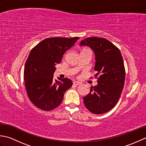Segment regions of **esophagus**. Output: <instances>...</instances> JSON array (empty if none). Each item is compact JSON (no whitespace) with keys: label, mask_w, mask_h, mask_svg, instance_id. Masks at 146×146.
Returning a JSON list of instances; mask_svg holds the SVG:
<instances>
[{"label":"esophagus","mask_w":146,"mask_h":146,"mask_svg":"<svg viewBox=\"0 0 146 146\" xmlns=\"http://www.w3.org/2000/svg\"><path fill=\"white\" fill-rule=\"evenodd\" d=\"M81 84H82V83L80 82H77V81H74L73 82V85H75V86H78V85H80Z\"/></svg>","instance_id":"1"}]
</instances>
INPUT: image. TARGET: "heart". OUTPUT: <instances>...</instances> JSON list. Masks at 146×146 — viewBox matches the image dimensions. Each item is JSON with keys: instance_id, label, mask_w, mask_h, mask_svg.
I'll use <instances>...</instances> for the list:
<instances>
[{"instance_id": "1", "label": "heart", "mask_w": 146, "mask_h": 146, "mask_svg": "<svg viewBox=\"0 0 146 146\" xmlns=\"http://www.w3.org/2000/svg\"><path fill=\"white\" fill-rule=\"evenodd\" d=\"M86 49H83V50H86ZM83 51V50H82Z\"/></svg>"}]
</instances>
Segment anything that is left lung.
<instances>
[{
  "instance_id": "left-lung-1",
  "label": "left lung",
  "mask_w": 146,
  "mask_h": 146,
  "mask_svg": "<svg viewBox=\"0 0 146 146\" xmlns=\"http://www.w3.org/2000/svg\"><path fill=\"white\" fill-rule=\"evenodd\" d=\"M93 49L95 55L94 70L97 85L83 97V103L92 113H106L115 106L124 86L125 70L119 49L105 38L91 37L80 42ZM99 77H98V76Z\"/></svg>"
}]
</instances>
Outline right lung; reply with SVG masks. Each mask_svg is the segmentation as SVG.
I'll return each instance as SVG.
<instances>
[{
    "label": "right lung",
    "instance_id": "obj_1",
    "mask_svg": "<svg viewBox=\"0 0 146 146\" xmlns=\"http://www.w3.org/2000/svg\"><path fill=\"white\" fill-rule=\"evenodd\" d=\"M79 38H46L31 51L24 66V78L27 94L36 107L49 111L61 104L65 92L73 83L67 78L54 80L55 65Z\"/></svg>",
    "mask_w": 146,
    "mask_h": 146
}]
</instances>
